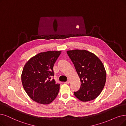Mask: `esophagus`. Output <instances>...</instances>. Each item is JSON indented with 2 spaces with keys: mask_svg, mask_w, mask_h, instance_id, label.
Returning <instances> with one entry per match:
<instances>
[{
  "mask_svg": "<svg viewBox=\"0 0 126 126\" xmlns=\"http://www.w3.org/2000/svg\"><path fill=\"white\" fill-rule=\"evenodd\" d=\"M65 84H69L70 83V80H68V81H67V82H66L64 83Z\"/></svg>",
  "mask_w": 126,
  "mask_h": 126,
  "instance_id": "esophagus-1",
  "label": "esophagus"
}]
</instances>
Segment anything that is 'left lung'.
<instances>
[{"label":"left lung","instance_id":"left-lung-1","mask_svg":"<svg viewBox=\"0 0 126 126\" xmlns=\"http://www.w3.org/2000/svg\"><path fill=\"white\" fill-rule=\"evenodd\" d=\"M80 79V87L75 96L81 101L96 98L101 93L106 82L107 73L104 65L94 53L85 49L67 51Z\"/></svg>","mask_w":126,"mask_h":126}]
</instances>
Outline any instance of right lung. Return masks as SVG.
Wrapping results in <instances>:
<instances>
[{
    "label": "right lung",
    "instance_id": "add662e5",
    "mask_svg": "<svg viewBox=\"0 0 126 126\" xmlns=\"http://www.w3.org/2000/svg\"><path fill=\"white\" fill-rule=\"evenodd\" d=\"M62 51L41 52L30 59L23 68L21 79L25 91L34 101L51 103L56 98L60 84L54 79L53 66Z\"/></svg>",
    "mask_w": 126,
    "mask_h": 126
}]
</instances>
